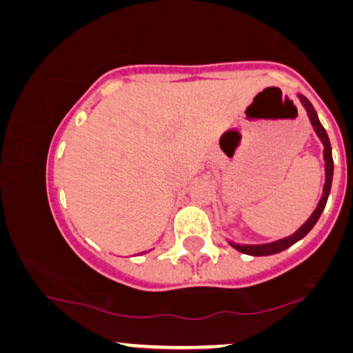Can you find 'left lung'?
<instances>
[{
    "instance_id": "8db88e82",
    "label": "left lung",
    "mask_w": 353,
    "mask_h": 353,
    "mask_svg": "<svg viewBox=\"0 0 353 353\" xmlns=\"http://www.w3.org/2000/svg\"><path fill=\"white\" fill-rule=\"evenodd\" d=\"M299 99L301 102L304 103L307 113H309V118H310V123L312 126H314L315 132L319 134V137L321 139V142H323L325 145V171H326V181H325V187H323V196H321V200L319 203V206H316V210L312 212V216L307 219V222L304 225H302L299 230L296 233H292V235L283 238V240H278L274 243H267V245H235V243H232V246L235 248V250L245 252V254H250V256H270V254H276V252L280 251H285L286 248H290L294 245L296 241H299L301 238H304L307 233L312 230V227L316 224V221L320 219L321 212H323L325 206H326V201H327V196H330V190H331V182H332V171H334V166H332V153H331V143H330V139H327V134L325 131V128L321 126V123L319 120V117H316V112L314 105H312L310 101L304 96H301L299 94Z\"/></svg>"
}]
</instances>
